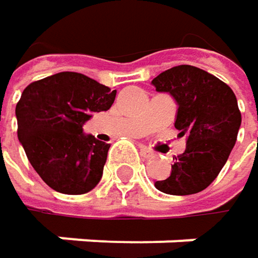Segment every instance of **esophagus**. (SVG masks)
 I'll use <instances>...</instances> for the list:
<instances>
[{
    "label": "esophagus",
    "mask_w": 258,
    "mask_h": 258,
    "mask_svg": "<svg viewBox=\"0 0 258 258\" xmlns=\"http://www.w3.org/2000/svg\"><path fill=\"white\" fill-rule=\"evenodd\" d=\"M140 155H142L143 158H151V157L154 155V152H152L151 149L145 148V146H140Z\"/></svg>",
    "instance_id": "obj_1"
}]
</instances>
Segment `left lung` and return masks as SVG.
<instances>
[{"mask_svg":"<svg viewBox=\"0 0 258 258\" xmlns=\"http://www.w3.org/2000/svg\"><path fill=\"white\" fill-rule=\"evenodd\" d=\"M152 85L176 100L175 127L186 136L170 176L157 180L155 188L173 196L200 192L218 176L236 143L242 121L236 95L227 83L192 66L172 67Z\"/></svg>","mask_w":258,"mask_h":258,"instance_id":"obj_1","label":"left lung"}]
</instances>
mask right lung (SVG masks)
I'll return each mask as SVG.
<instances>
[{"instance_id":"1","label":"right lung","mask_w":258,"mask_h":258,"mask_svg":"<svg viewBox=\"0 0 258 258\" xmlns=\"http://www.w3.org/2000/svg\"><path fill=\"white\" fill-rule=\"evenodd\" d=\"M116 91L75 72L28 85L16 104L18 137L26 157L52 189L85 194L101 179L109 143L83 134L92 112L110 109Z\"/></svg>"}]
</instances>
